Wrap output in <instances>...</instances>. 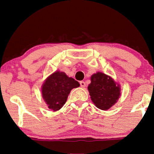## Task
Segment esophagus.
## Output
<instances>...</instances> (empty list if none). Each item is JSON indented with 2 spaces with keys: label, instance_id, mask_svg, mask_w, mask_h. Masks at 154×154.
I'll list each match as a JSON object with an SVG mask.
<instances>
[{
  "label": "esophagus",
  "instance_id": "esophagus-1",
  "mask_svg": "<svg viewBox=\"0 0 154 154\" xmlns=\"http://www.w3.org/2000/svg\"><path fill=\"white\" fill-rule=\"evenodd\" d=\"M80 85H81V88H85V83L84 81L80 82Z\"/></svg>",
  "mask_w": 154,
  "mask_h": 154
}]
</instances>
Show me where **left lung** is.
Wrapping results in <instances>:
<instances>
[{
	"instance_id": "obj_1",
	"label": "left lung",
	"mask_w": 154,
	"mask_h": 154,
	"mask_svg": "<svg viewBox=\"0 0 154 154\" xmlns=\"http://www.w3.org/2000/svg\"><path fill=\"white\" fill-rule=\"evenodd\" d=\"M90 80L88 90L92 102L101 110H108L121 97V85L110 75L100 71L92 74Z\"/></svg>"
}]
</instances>
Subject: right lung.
<instances>
[{
    "instance_id": "add662e5",
    "label": "right lung",
    "mask_w": 154,
    "mask_h": 154,
    "mask_svg": "<svg viewBox=\"0 0 154 154\" xmlns=\"http://www.w3.org/2000/svg\"><path fill=\"white\" fill-rule=\"evenodd\" d=\"M80 84L63 71H56L45 80L41 87L42 97L48 108L59 111L66 103L71 90Z\"/></svg>"
}]
</instances>
